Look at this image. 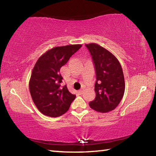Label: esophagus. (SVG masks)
I'll return each mask as SVG.
<instances>
[{"instance_id":"1","label":"esophagus","mask_w":156,"mask_h":156,"mask_svg":"<svg viewBox=\"0 0 156 156\" xmlns=\"http://www.w3.org/2000/svg\"><path fill=\"white\" fill-rule=\"evenodd\" d=\"M83 91H84V89H80V90L78 91V93L80 94H81L83 93Z\"/></svg>"}]
</instances>
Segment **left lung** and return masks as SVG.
Here are the masks:
<instances>
[{"label":"left lung","mask_w":156,"mask_h":156,"mask_svg":"<svg viewBox=\"0 0 156 156\" xmlns=\"http://www.w3.org/2000/svg\"><path fill=\"white\" fill-rule=\"evenodd\" d=\"M95 65L96 98L89 102L92 109L107 113L115 109L122 99L125 78L120 62L114 55L96 43L86 44Z\"/></svg>","instance_id":"left-lung-1"}]
</instances>
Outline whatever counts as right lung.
<instances>
[{
	"label": "right lung",
	"mask_w": 156,
	"mask_h": 156,
	"mask_svg": "<svg viewBox=\"0 0 156 156\" xmlns=\"http://www.w3.org/2000/svg\"><path fill=\"white\" fill-rule=\"evenodd\" d=\"M81 47L79 44L55 47L36 61L29 87L33 102L43 114L53 118L62 115L76 98L67 85L61 86L62 77L60 69Z\"/></svg>",
	"instance_id": "obj_1"
}]
</instances>
